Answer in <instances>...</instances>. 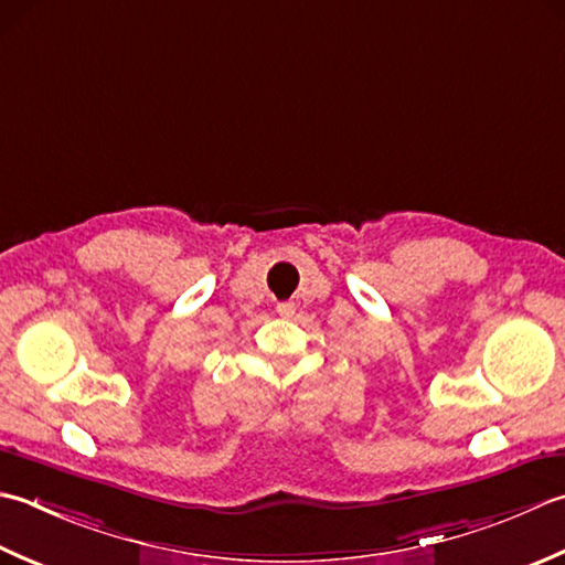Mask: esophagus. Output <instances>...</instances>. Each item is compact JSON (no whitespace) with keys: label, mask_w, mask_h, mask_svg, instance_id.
<instances>
[{"label":"esophagus","mask_w":565,"mask_h":565,"mask_svg":"<svg viewBox=\"0 0 565 565\" xmlns=\"http://www.w3.org/2000/svg\"><path fill=\"white\" fill-rule=\"evenodd\" d=\"M276 313L289 318V316H294V313H296V303H291V301H284V303L276 306Z\"/></svg>","instance_id":"34e87169"}]
</instances>
